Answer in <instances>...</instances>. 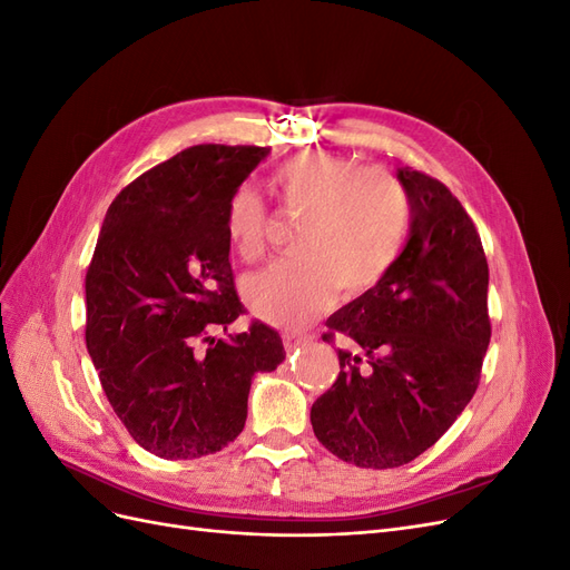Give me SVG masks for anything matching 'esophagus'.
Returning <instances> with one entry per match:
<instances>
[{
    "instance_id": "34e87169",
    "label": "esophagus",
    "mask_w": 570,
    "mask_h": 570,
    "mask_svg": "<svg viewBox=\"0 0 570 570\" xmlns=\"http://www.w3.org/2000/svg\"><path fill=\"white\" fill-rule=\"evenodd\" d=\"M304 342H308L306 335H295V333H285V335H283V344H285L287 352L299 347V344H304Z\"/></svg>"
}]
</instances>
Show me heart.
Returning a JSON list of instances; mask_svg holds the SVG:
<instances>
[{"instance_id": "1", "label": "heart", "mask_w": 570, "mask_h": 570, "mask_svg": "<svg viewBox=\"0 0 570 570\" xmlns=\"http://www.w3.org/2000/svg\"><path fill=\"white\" fill-rule=\"evenodd\" d=\"M287 214L302 216L292 249L297 256L243 283L252 312L273 325L299 327L337 297L364 295L400 256L409 228L404 187L381 168H356L347 157L302 151L273 176ZM223 230L243 262L266 254L268 216L254 189L239 187L223 214Z\"/></svg>"}]
</instances>
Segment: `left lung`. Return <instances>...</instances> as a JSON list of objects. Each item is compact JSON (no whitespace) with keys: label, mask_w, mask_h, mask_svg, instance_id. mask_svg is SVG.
Instances as JSON below:
<instances>
[{"label":"left lung","mask_w":570,"mask_h":570,"mask_svg":"<svg viewBox=\"0 0 570 570\" xmlns=\"http://www.w3.org/2000/svg\"><path fill=\"white\" fill-rule=\"evenodd\" d=\"M409 237L381 283L327 318L340 375L312 406L318 442L361 469H396L433 446L473 400L490 344L488 258L461 202L396 168ZM365 354L361 355L360 352Z\"/></svg>","instance_id":"obj_1"}]
</instances>
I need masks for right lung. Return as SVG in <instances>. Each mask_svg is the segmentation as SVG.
Here are the masks:
<instances>
[{"instance_id": "right-lung-1", "label": "right lung", "mask_w": 570, "mask_h": 570, "mask_svg": "<svg viewBox=\"0 0 570 570\" xmlns=\"http://www.w3.org/2000/svg\"><path fill=\"white\" fill-rule=\"evenodd\" d=\"M268 147L197 145L154 166L111 202L85 275V342L130 438L161 459H199L243 433L258 371L285 358L245 314L223 214Z\"/></svg>"}]
</instances>
